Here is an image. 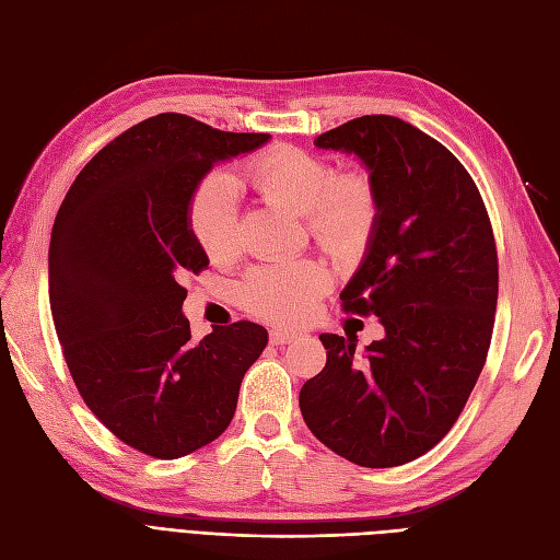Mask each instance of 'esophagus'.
<instances>
[{
    "label": "esophagus",
    "mask_w": 560,
    "mask_h": 560,
    "mask_svg": "<svg viewBox=\"0 0 560 560\" xmlns=\"http://www.w3.org/2000/svg\"><path fill=\"white\" fill-rule=\"evenodd\" d=\"M294 338H299V331H292V329H273V331H270V343H273V346L292 343Z\"/></svg>",
    "instance_id": "esophagus-1"
}]
</instances>
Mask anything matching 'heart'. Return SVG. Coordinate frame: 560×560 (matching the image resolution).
I'll return each instance as SVG.
<instances>
[{
    "label": "heart",
    "mask_w": 560,
    "mask_h": 560,
    "mask_svg": "<svg viewBox=\"0 0 560 560\" xmlns=\"http://www.w3.org/2000/svg\"><path fill=\"white\" fill-rule=\"evenodd\" d=\"M245 179L261 198L306 217L308 233L334 257L360 254L376 231L381 202L366 171L336 173L319 154L292 144L268 147L245 165ZM194 238L212 261L238 252V196L226 175L210 173L189 206ZM329 290L327 268L315 259L252 268L238 287L243 306L270 319H299Z\"/></svg>",
    "instance_id": "heart-1"
}]
</instances>
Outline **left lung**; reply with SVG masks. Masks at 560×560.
<instances>
[{"mask_svg":"<svg viewBox=\"0 0 560 560\" xmlns=\"http://www.w3.org/2000/svg\"><path fill=\"white\" fill-rule=\"evenodd\" d=\"M354 154L381 214L341 292L346 313L376 315L381 341L322 334L327 364L299 406L322 444L362 467H397L436 446L486 364L498 306V249L477 184L451 151L397 116L371 114L315 140Z\"/></svg>","mask_w":560,"mask_h":560,"instance_id":"left-lung-1","label":"left lung"}]
</instances>
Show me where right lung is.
Wrapping results in <instances>:
<instances>
[{
    "instance_id": "right-lung-1",
    "label": "right lung",
    "mask_w": 560,
    "mask_h": 560,
    "mask_svg": "<svg viewBox=\"0 0 560 560\" xmlns=\"http://www.w3.org/2000/svg\"><path fill=\"white\" fill-rule=\"evenodd\" d=\"M268 138L151 116L97 151L56 214L48 299L67 369L100 422L151 457L214 442L268 343L247 319L196 343L182 313L184 276L210 264L189 224L196 186Z\"/></svg>"
}]
</instances>
